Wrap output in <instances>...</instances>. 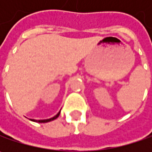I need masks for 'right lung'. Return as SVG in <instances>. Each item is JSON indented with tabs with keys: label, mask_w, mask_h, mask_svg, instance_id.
Masks as SVG:
<instances>
[{
	"label": "right lung",
	"mask_w": 152,
	"mask_h": 152,
	"mask_svg": "<svg viewBox=\"0 0 152 152\" xmlns=\"http://www.w3.org/2000/svg\"><path fill=\"white\" fill-rule=\"evenodd\" d=\"M59 115H60V112H59L58 113L56 114L55 117H53V118H49V119H45V120L32 119V121H34V122H37V123H47V122H50V121H52V120H54V119H56V118H57Z\"/></svg>",
	"instance_id": "obj_1"
}]
</instances>
